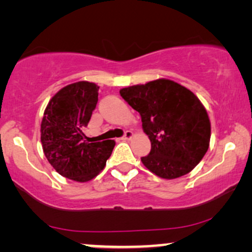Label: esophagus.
<instances>
[{"instance_id":"1","label":"esophagus","mask_w":252,"mask_h":252,"mask_svg":"<svg viewBox=\"0 0 252 252\" xmlns=\"http://www.w3.org/2000/svg\"><path fill=\"white\" fill-rule=\"evenodd\" d=\"M132 137H133V132L126 131L125 134H124V137L121 138V139H123V140H129V139H131Z\"/></svg>"}]
</instances>
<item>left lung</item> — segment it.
<instances>
[{
  "mask_svg": "<svg viewBox=\"0 0 252 252\" xmlns=\"http://www.w3.org/2000/svg\"><path fill=\"white\" fill-rule=\"evenodd\" d=\"M120 95L139 112L151 152L141 161L164 179H176L199 164L210 145L208 112L190 90L168 79L120 90Z\"/></svg>",
  "mask_w": 252,
  "mask_h": 252,
  "instance_id": "8db88e82",
  "label": "left lung"
}]
</instances>
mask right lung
<instances>
[{"label":"right lung","mask_w":252,"mask_h":252,"mask_svg":"<svg viewBox=\"0 0 252 252\" xmlns=\"http://www.w3.org/2000/svg\"><path fill=\"white\" fill-rule=\"evenodd\" d=\"M99 86L79 81L61 88L44 109L41 143L49 164L62 177L86 183L105 167L114 140L88 143L82 132L96 107Z\"/></svg>","instance_id":"right-lung-1"}]
</instances>
